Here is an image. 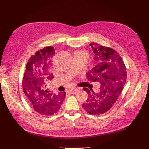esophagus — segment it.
Returning a JSON list of instances; mask_svg holds the SVG:
<instances>
[{"mask_svg": "<svg viewBox=\"0 0 149 149\" xmlns=\"http://www.w3.org/2000/svg\"><path fill=\"white\" fill-rule=\"evenodd\" d=\"M78 90H79L78 88L74 87V88H72V89H69V92L70 93H71V94H74V93H77Z\"/></svg>", "mask_w": 149, "mask_h": 149, "instance_id": "esophagus-1", "label": "esophagus"}]
</instances>
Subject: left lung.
<instances>
[{
    "instance_id": "left-lung-1",
    "label": "left lung",
    "mask_w": 149,
    "mask_h": 149,
    "mask_svg": "<svg viewBox=\"0 0 149 149\" xmlns=\"http://www.w3.org/2000/svg\"><path fill=\"white\" fill-rule=\"evenodd\" d=\"M95 54V67L86 74L91 81L100 82V91L91 92L85 87L89 98L82 104L85 111L91 114H102L108 111L116 103L127 80L126 68L116 51L96 43L89 44Z\"/></svg>"
}]
</instances>
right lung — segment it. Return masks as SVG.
Segmentation results:
<instances>
[{
	"instance_id": "obj_1",
	"label": "right lung",
	"mask_w": 149,
	"mask_h": 149,
	"mask_svg": "<svg viewBox=\"0 0 149 149\" xmlns=\"http://www.w3.org/2000/svg\"><path fill=\"white\" fill-rule=\"evenodd\" d=\"M55 51L53 46L36 52L27 63L22 87L28 103L38 113L51 116L57 113L65 98V93L54 94L47 89L54 76L50 71L51 59Z\"/></svg>"
}]
</instances>
